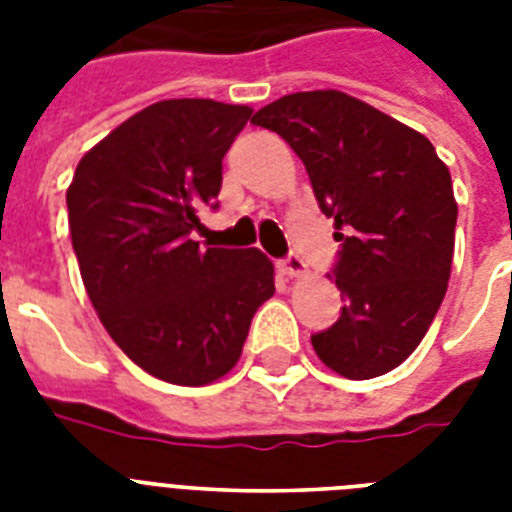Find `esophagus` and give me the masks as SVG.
Segmentation results:
<instances>
[{
  "instance_id": "34e87169",
  "label": "esophagus",
  "mask_w": 512,
  "mask_h": 512,
  "mask_svg": "<svg viewBox=\"0 0 512 512\" xmlns=\"http://www.w3.org/2000/svg\"><path fill=\"white\" fill-rule=\"evenodd\" d=\"M279 268L284 276H289V279H295V276H305V273H308V265H305V260L300 255H295V252H289V255L279 263Z\"/></svg>"
}]
</instances>
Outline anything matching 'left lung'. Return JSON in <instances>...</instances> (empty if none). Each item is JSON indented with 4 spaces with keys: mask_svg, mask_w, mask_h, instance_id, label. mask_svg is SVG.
<instances>
[{
    "mask_svg": "<svg viewBox=\"0 0 512 512\" xmlns=\"http://www.w3.org/2000/svg\"><path fill=\"white\" fill-rule=\"evenodd\" d=\"M252 124L287 140L335 220L340 319L311 335L329 369L372 380L412 356L452 273L457 201L430 140L337 90L273 100Z\"/></svg>",
    "mask_w": 512,
    "mask_h": 512,
    "instance_id": "left-lung-1",
    "label": "left lung"
}]
</instances>
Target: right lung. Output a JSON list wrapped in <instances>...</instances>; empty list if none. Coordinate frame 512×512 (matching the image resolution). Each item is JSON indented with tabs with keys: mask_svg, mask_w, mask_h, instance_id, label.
Here are the masks:
<instances>
[{
	"mask_svg": "<svg viewBox=\"0 0 512 512\" xmlns=\"http://www.w3.org/2000/svg\"><path fill=\"white\" fill-rule=\"evenodd\" d=\"M252 108L162 100L82 156L68 228L87 295L127 356L172 385L231 372L273 287L260 249L199 247V212L217 209L223 156Z\"/></svg>",
	"mask_w": 512,
	"mask_h": 512,
	"instance_id": "obj_1",
	"label": "right lung"
}]
</instances>
